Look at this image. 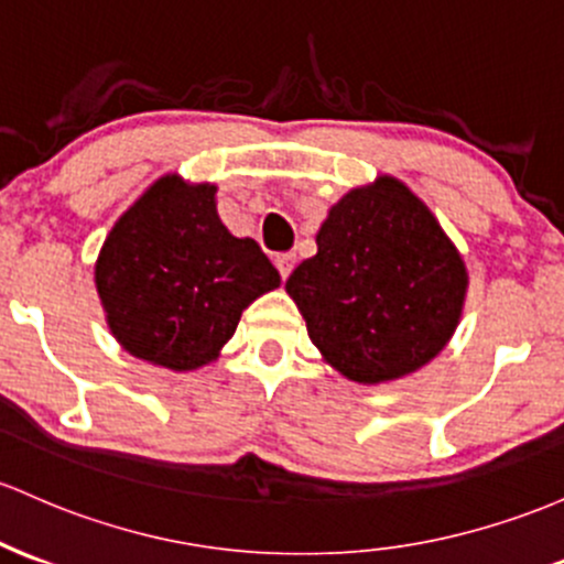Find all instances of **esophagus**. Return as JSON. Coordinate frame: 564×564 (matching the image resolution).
<instances>
[{
	"label": "esophagus",
	"instance_id": "esophagus-1",
	"mask_svg": "<svg viewBox=\"0 0 564 564\" xmlns=\"http://www.w3.org/2000/svg\"><path fill=\"white\" fill-rule=\"evenodd\" d=\"M294 262H296L294 253H278V257H275V268H278V272H281L283 281H286V278L292 275Z\"/></svg>",
	"mask_w": 564,
	"mask_h": 564
}]
</instances>
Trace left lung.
I'll list each match as a JSON object with an SVG mask.
<instances>
[{
	"mask_svg": "<svg viewBox=\"0 0 564 564\" xmlns=\"http://www.w3.org/2000/svg\"><path fill=\"white\" fill-rule=\"evenodd\" d=\"M286 281L313 345L361 386L401 380L453 339L468 270L431 208L395 176L350 189Z\"/></svg>",
	"mask_w": 564,
	"mask_h": 564,
	"instance_id": "left-lung-1",
	"label": "left lung"
}]
</instances>
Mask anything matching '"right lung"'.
<instances>
[{
    "mask_svg": "<svg viewBox=\"0 0 564 564\" xmlns=\"http://www.w3.org/2000/svg\"><path fill=\"white\" fill-rule=\"evenodd\" d=\"M281 275L257 240L235 238L216 214V184L165 173L115 221L96 259L111 337L171 372L219 358L257 296Z\"/></svg>",
    "mask_w": 564,
    "mask_h": 564,
    "instance_id": "right-lung-1",
    "label": "right lung"
}]
</instances>
